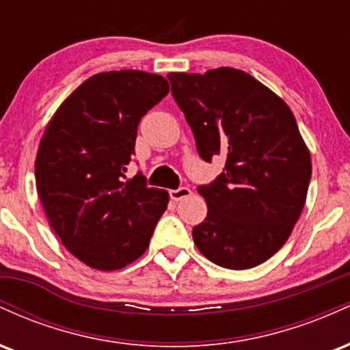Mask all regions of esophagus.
<instances>
[{
	"instance_id": "34e87169",
	"label": "esophagus",
	"mask_w": 350,
	"mask_h": 350,
	"mask_svg": "<svg viewBox=\"0 0 350 350\" xmlns=\"http://www.w3.org/2000/svg\"><path fill=\"white\" fill-rule=\"evenodd\" d=\"M191 194L192 191L189 187H179V189H172V191H170V196L172 200H183L189 198Z\"/></svg>"
}]
</instances>
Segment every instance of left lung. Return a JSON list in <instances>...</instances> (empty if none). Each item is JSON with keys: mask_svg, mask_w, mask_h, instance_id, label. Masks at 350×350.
Listing matches in <instances>:
<instances>
[{"mask_svg": "<svg viewBox=\"0 0 350 350\" xmlns=\"http://www.w3.org/2000/svg\"><path fill=\"white\" fill-rule=\"evenodd\" d=\"M167 79L200 158H227L222 174L198 187L207 217L192 228L196 247L230 270L267 262L291 235L311 180L295 115L275 92L232 67Z\"/></svg>", "mask_w": 350, "mask_h": 350, "instance_id": "obj_1", "label": "left lung"}]
</instances>
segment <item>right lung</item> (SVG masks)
Returning <instances> with one entry per match:
<instances>
[{"instance_id":"right-lung-1","label":"right lung","mask_w":350,"mask_h":350,"mask_svg":"<svg viewBox=\"0 0 350 350\" xmlns=\"http://www.w3.org/2000/svg\"><path fill=\"white\" fill-rule=\"evenodd\" d=\"M170 92L167 80L142 70L92 75L47 123L36 187L64 247L87 267L113 271L146 252L170 194L126 179L139 120Z\"/></svg>"}]
</instances>
